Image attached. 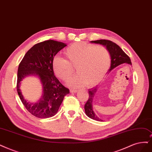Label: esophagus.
I'll use <instances>...</instances> for the list:
<instances>
[{
    "label": "esophagus",
    "mask_w": 152,
    "mask_h": 152,
    "mask_svg": "<svg viewBox=\"0 0 152 152\" xmlns=\"http://www.w3.org/2000/svg\"><path fill=\"white\" fill-rule=\"evenodd\" d=\"M77 91V90H76V89H70V92L71 93H76Z\"/></svg>",
    "instance_id": "esophagus-1"
}]
</instances>
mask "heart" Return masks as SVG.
Returning a JSON list of instances; mask_svg holds the SVG:
<instances>
[{"label": "heart", "mask_w": 152, "mask_h": 152, "mask_svg": "<svg viewBox=\"0 0 152 152\" xmlns=\"http://www.w3.org/2000/svg\"><path fill=\"white\" fill-rule=\"evenodd\" d=\"M66 59L58 56L52 63L55 75L63 81L68 80L76 67L78 75L68 81L72 88H80L87 85L93 87L102 81L111 66L109 50L104 46L89 44L84 42L73 43L64 51Z\"/></svg>", "instance_id": "1"}]
</instances>
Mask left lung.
Here are the masks:
<instances>
[{
	"label": "left lung",
	"mask_w": 152,
	"mask_h": 152,
	"mask_svg": "<svg viewBox=\"0 0 152 152\" xmlns=\"http://www.w3.org/2000/svg\"><path fill=\"white\" fill-rule=\"evenodd\" d=\"M92 43H96L102 44L106 46L107 49L109 50L111 56V66L108 70L110 72L112 69L115 68L116 67L123 63H128L132 65V62L129 56L120 48V47L116 43L109 40H105V39H101V40L93 41H91ZM98 86L94 87L88 90L89 97L87 102L85 105V110L86 115L90 118L99 121H103V120L100 119L95 114L93 108V102L94 94L98 90Z\"/></svg>",
	"instance_id": "8db88e82"
}]
</instances>
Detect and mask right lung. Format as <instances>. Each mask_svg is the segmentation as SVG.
I'll list each match as a JSON object with an SVG mask.
<instances>
[{
  "label": "right lung",
  "instance_id": "obj_1",
  "mask_svg": "<svg viewBox=\"0 0 152 152\" xmlns=\"http://www.w3.org/2000/svg\"><path fill=\"white\" fill-rule=\"evenodd\" d=\"M66 46L63 42L54 40L37 43L26 53L19 65L17 91L27 110L37 118H47L54 116L64 97L69 93V89L54 76L52 66L54 56ZM29 75H37L43 85V96L36 104L27 102L20 89L21 81Z\"/></svg>",
  "mask_w": 152,
  "mask_h": 152
}]
</instances>
